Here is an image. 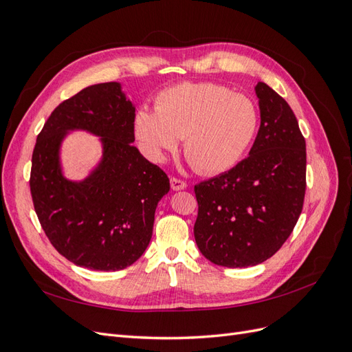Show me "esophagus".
<instances>
[{"mask_svg": "<svg viewBox=\"0 0 352 352\" xmlns=\"http://www.w3.org/2000/svg\"><path fill=\"white\" fill-rule=\"evenodd\" d=\"M170 186H172L173 190H182L186 188V184L184 182V180H180L177 177H172L170 179Z\"/></svg>", "mask_w": 352, "mask_h": 352, "instance_id": "esophagus-1", "label": "esophagus"}]
</instances>
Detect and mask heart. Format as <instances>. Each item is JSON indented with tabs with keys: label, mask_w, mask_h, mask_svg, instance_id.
<instances>
[{
	"label": "heart",
	"mask_w": 352,
	"mask_h": 352,
	"mask_svg": "<svg viewBox=\"0 0 352 352\" xmlns=\"http://www.w3.org/2000/svg\"><path fill=\"white\" fill-rule=\"evenodd\" d=\"M154 109L135 116V135L145 154L162 162L184 138L188 162L207 175L235 166L258 126V111L250 98L211 82L167 88L157 95Z\"/></svg>",
	"instance_id": "1"
}]
</instances>
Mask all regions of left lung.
I'll return each instance as SVG.
<instances>
[{"label":"left lung","mask_w":352,"mask_h":352,"mask_svg":"<svg viewBox=\"0 0 352 352\" xmlns=\"http://www.w3.org/2000/svg\"><path fill=\"white\" fill-rule=\"evenodd\" d=\"M255 94L261 123L250 155L195 185V242L207 260L230 269L260 264L278 252L305 195V140L296 117L264 82Z\"/></svg>","instance_id":"1"}]
</instances>
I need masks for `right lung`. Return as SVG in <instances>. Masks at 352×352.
<instances>
[{
    "label": "right lung",
    "instance_id": "right-lung-1",
    "mask_svg": "<svg viewBox=\"0 0 352 352\" xmlns=\"http://www.w3.org/2000/svg\"><path fill=\"white\" fill-rule=\"evenodd\" d=\"M135 105L122 85H91L51 113L32 154L30 194L50 242L73 264L116 272L133 264L153 236L167 175L132 145ZM72 130L100 136L103 158L83 181L62 175L59 148Z\"/></svg>",
    "mask_w": 352,
    "mask_h": 352
}]
</instances>
